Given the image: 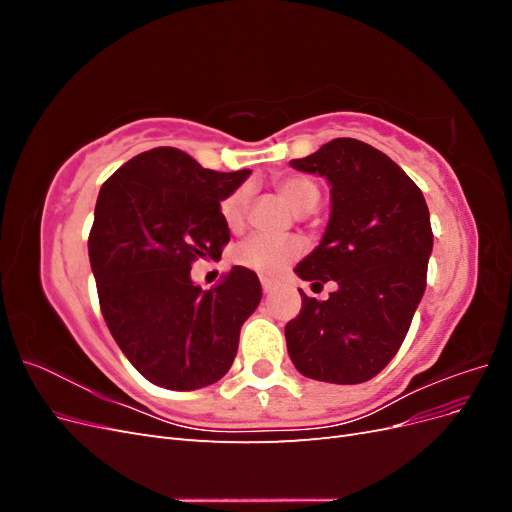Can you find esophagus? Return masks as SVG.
I'll list each match as a JSON object with an SVG mask.
<instances>
[{
	"instance_id": "1",
	"label": "esophagus",
	"mask_w": 512,
	"mask_h": 512,
	"mask_svg": "<svg viewBox=\"0 0 512 512\" xmlns=\"http://www.w3.org/2000/svg\"><path fill=\"white\" fill-rule=\"evenodd\" d=\"M271 290H273V284H271L269 280H262V292H265V294H271Z\"/></svg>"
}]
</instances>
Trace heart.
Wrapping results in <instances>:
<instances>
[{"label": "heart", "mask_w": 512, "mask_h": 512, "mask_svg": "<svg viewBox=\"0 0 512 512\" xmlns=\"http://www.w3.org/2000/svg\"><path fill=\"white\" fill-rule=\"evenodd\" d=\"M275 188L297 213H309L318 203V188L303 177H284L275 183ZM247 203H250V185H239L222 198L220 215L228 228L235 230L243 224ZM301 252L303 243L299 239L252 235L235 247L232 260L262 277H277Z\"/></svg>", "instance_id": "heart-1"}]
</instances>
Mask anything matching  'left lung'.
Segmentation results:
<instances>
[{"label": "left lung", "instance_id": "obj_1", "mask_svg": "<svg viewBox=\"0 0 512 512\" xmlns=\"http://www.w3.org/2000/svg\"><path fill=\"white\" fill-rule=\"evenodd\" d=\"M292 168L331 185V218L316 250L294 273L322 286L327 301L301 292L286 324L288 354L303 376L367 382L389 365L423 299L433 247L418 185L389 156L356 138H335Z\"/></svg>", "mask_w": 512, "mask_h": 512}]
</instances>
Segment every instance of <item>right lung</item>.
<instances>
[{"instance_id":"1","label":"right lung","mask_w":512,"mask_h":512,"mask_svg":"<svg viewBox=\"0 0 512 512\" xmlns=\"http://www.w3.org/2000/svg\"><path fill=\"white\" fill-rule=\"evenodd\" d=\"M252 170L218 173L175 147L138 153L104 181L89 232V262L106 327L151 384L194 391L218 382L254 314L258 275L232 267L211 290L190 277L222 256L230 230L222 198Z\"/></svg>"}]
</instances>
